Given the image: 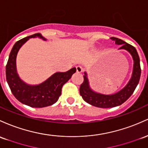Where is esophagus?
I'll return each instance as SVG.
<instances>
[{"label":"esophagus","instance_id":"1","mask_svg":"<svg viewBox=\"0 0 148 148\" xmlns=\"http://www.w3.org/2000/svg\"><path fill=\"white\" fill-rule=\"evenodd\" d=\"M77 71L78 73H81V72H82V71H83V68H82V66H80V65H79V66H77Z\"/></svg>","mask_w":148,"mask_h":148}]
</instances>
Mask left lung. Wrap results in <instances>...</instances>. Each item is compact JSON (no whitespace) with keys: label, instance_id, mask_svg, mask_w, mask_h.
I'll return each mask as SVG.
<instances>
[{"label":"left lung","instance_id":"1","mask_svg":"<svg viewBox=\"0 0 148 148\" xmlns=\"http://www.w3.org/2000/svg\"><path fill=\"white\" fill-rule=\"evenodd\" d=\"M110 38L114 40L116 44L121 45V47L119 49L127 50L131 55L134 60V68H133V73L131 79L126 84V86L119 92L112 95H104V94L93 91L89 85L86 72H84V82L82 83L79 88L80 95L86 103L92 106L101 108H114V107L121 105L125 101H126L132 95L136 86L138 84L141 74L140 58L136 48L133 45L126 43L124 40L118 38L111 37Z\"/></svg>","mask_w":148,"mask_h":148}]
</instances>
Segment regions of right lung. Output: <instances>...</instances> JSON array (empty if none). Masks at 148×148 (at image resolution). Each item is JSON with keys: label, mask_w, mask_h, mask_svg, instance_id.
Segmentation results:
<instances>
[{"label": "right lung", "mask_w": 148, "mask_h": 148, "mask_svg": "<svg viewBox=\"0 0 148 148\" xmlns=\"http://www.w3.org/2000/svg\"><path fill=\"white\" fill-rule=\"evenodd\" d=\"M46 39L40 34H35L25 37L14 43L10 53L5 67L6 80L14 96L20 103L32 108H44L56 103L61 95L62 88L69 81L76 68H71L66 72H56L47 80L38 85L26 84L19 77L16 67V58L19 48L31 38Z\"/></svg>", "instance_id": "obj_1"}]
</instances>
